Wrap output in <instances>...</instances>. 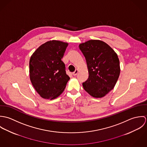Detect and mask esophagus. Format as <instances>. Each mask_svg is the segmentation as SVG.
I'll return each mask as SVG.
<instances>
[{
    "mask_svg": "<svg viewBox=\"0 0 147 147\" xmlns=\"http://www.w3.org/2000/svg\"><path fill=\"white\" fill-rule=\"evenodd\" d=\"M78 72H79V70H78V69H76L72 73V75H73L74 76H76V75L78 74Z\"/></svg>",
    "mask_w": 147,
    "mask_h": 147,
    "instance_id": "34e87169",
    "label": "esophagus"
}]
</instances>
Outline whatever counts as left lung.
Wrapping results in <instances>:
<instances>
[{"label": "left lung", "instance_id": "left-lung-1", "mask_svg": "<svg viewBox=\"0 0 147 147\" xmlns=\"http://www.w3.org/2000/svg\"><path fill=\"white\" fill-rule=\"evenodd\" d=\"M79 49L89 73L88 79L83 83L85 90L95 98L104 97L114 88L120 75L117 53L106 43L97 40L80 43Z\"/></svg>", "mask_w": 147, "mask_h": 147}]
</instances>
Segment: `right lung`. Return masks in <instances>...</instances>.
I'll use <instances>...</instances> for the list:
<instances>
[{
    "instance_id": "1",
    "label": "right lung",
    "mask_w": 147,
    "mask_h": 147,
    "mask_svg": "<svg viewBox=\"0 0 147 147\" xmlns=\"http://www.w3.org/2000/svg\"><path fill=\"white\" fill-rule=\"evenodd\" d=\"M68 43L52 40L41 45L29 61L30 79L45 99L53 100L63 93L69 77L62 61Z\"/></svg>"
}]
</instances>
